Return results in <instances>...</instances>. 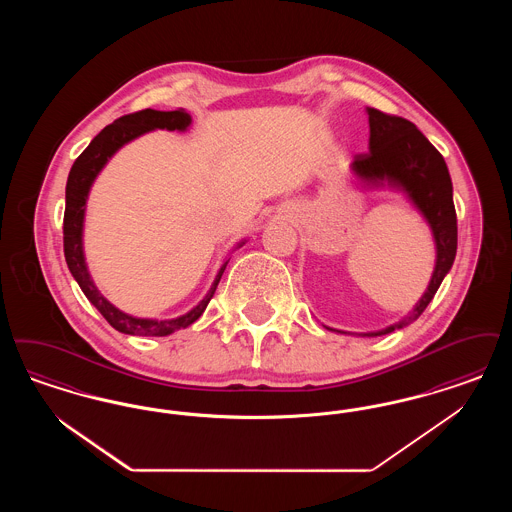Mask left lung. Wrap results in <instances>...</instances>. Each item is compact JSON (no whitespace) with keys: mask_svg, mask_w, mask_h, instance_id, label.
I'll use <instances>...</instances> for the list:
<instances>
[{"mask_svg":"<svg viewBox=\"0 0 512 512\" xmlns=\"http://www.w3.org/2000/svg\"><path fill=\"white\" fill-rule=\"evenodd\" d=\"M366 113L370 126L368 153L355 155L349 169L368 188H390L405 195L428 222L436 244V267L426 292L407 317L399 318L384 330L359 334L374 338L411 324L434 299L457 255V213L447 165L428 138L407 119L386 115L372 107H366ZM328 330L349 334L334 328Z\"/></svg>","mask_w":512,"mask_h":512,"instance_id":"1","label":"left lung"}]
</instances>
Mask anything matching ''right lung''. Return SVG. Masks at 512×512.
<instances>
[{
    "mask_svg": "<svg viewBox=\"0 0 512 512\" xmlns=\"http://www.w3.org/2000/svg\"><path fill=\"white\" fill-rule=\"evenodd\" d=\"M192 124V117L180 109V111H155V109H144L132 115H124L121 119L105 126L98 136L90 142L80 157L74 161L73 169L69 172L67 190H65V219H63V245H65V261L73 274L74 280L78 282L80 290L88 297V301L98 309L103 318L122 334L128 336H171L172 332L180 328H188L194 324L197 318L203 315L209 301L217 292L222 272L228 265L224 261L220 265L219 272L205 293V297L195 305L192 311L186 315L176 318H140L132 317L117 309L111 301H107L98 286L94 284L90 270L86 265L84 257V217H86V201L90 190L98 178L99 172L109 163V159L121 149L122 146L130 144L132 140L144 136L151 130H178L186 132ZM245 240L236 245L242 247Z\"/></svg>",
    "mask_w": 512,
    "mask_h": 512,
    "instance_id": "add662e5",
    "label": "right lung"
}]
</instances>
